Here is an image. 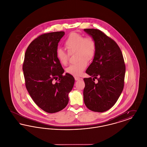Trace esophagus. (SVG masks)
I'll list each match as a JSON object with an SVG mask.
<instances>
[{"label": "esophagus", "instance_id": "esophagus-1", "mask_svg": "<svg viewBox=\"0 0 147 147\" xmlns=\"http://www.w3.org/2000/svg\"><path fill=\"white\" fill-rule=\"evenodd\" d=\"M74 79H75V80H76V81H78V80H79L80 79H81V78H80L77 77H74Z\"/></svg>", "mask_w": 147, "mask_h": 147}]
</instances>
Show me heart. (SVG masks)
<instances>
[{
    "label": "heart",
    "instance_id": "b5f03b06",
    "mask_svg": "<svg viewBox=\"0 0 147 147\" xmlns=\"http://www.w3.org/2000/svg\"><path fill=\"white\" fill-rule=\"evenodd\" d=\"M65 46L68 50L59 48L56 51V57L59 62L66 64L69 58V53L76 52L77 63L70 64L66 69V71L73 76H80L87 67V61H92L95 56L96 45L94 39L91 37H85L76 32L71 33L65 42Z\"/></svg>",
    "mask_w": 147,
    "mask_h": 147
}]
</instances>
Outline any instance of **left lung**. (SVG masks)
I'll return each instance as SVG.
<instances>
[{"instance_id": "8db88e82", "label": "left lung", "mask_w": 147, "mask_h": 147, "mask_svg": "<svg viewBox=\"0 0 147 147\" xmlns=\"http://www.w3.org/2000/svg\"><path fill=\"white\" fill-rule=\"evenodd\" d=\"M84 30L96 45L95 56L86 70L90 77L84 79V103L92 111L105 112L115 104L123 90L124 59L117 44L104 32L94 28ZM95 79L97 84L94 82Z\"/></svg>"}]
</instances>
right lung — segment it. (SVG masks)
<instances>
[{
  "label": "right lung",
  "mask_w": 147,
  "mask_h": 147,
  "mask_svg": "<svg viewBox=\"0 0 147 147\" xmlns=\"http://www.w3.org/2000/svg\"><path fill=\"white\" fill-rule=\"evenodd\" d=\"M64 35L59 31L38 36L29 45L22 66L30 95L40 108L51 113L66 107L75 82L69 74L63 76L64 70L56 57L58 43Z\"/></svg>",
  "instance_id": "right-lung-1"
}]
</instances>
